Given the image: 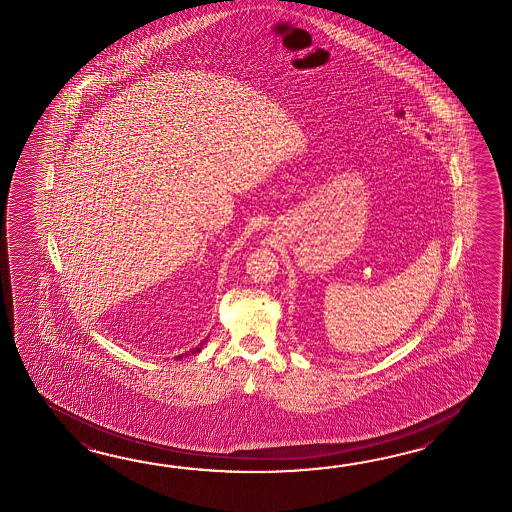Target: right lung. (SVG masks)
Instances as JSON below:
<instances>
[{"mask_svg":"<svg viewBox=\"0 0 512 512\" xmlns=\"http://www.w3.org/2000/svg\"><path fill=\"white\" fill-rule=\"evenodd\" d=\"M205 342H207V338H205V340H203V342H201V344H199V346H197V348L190 349V351H192V353H199V351H201V349H203V346H205ZM179 357H181V355H179Z\"/></svg>","mask_w":512,"mask_h":512,"instance_id":"obj_1","label":"right lung"}]
</instances>
